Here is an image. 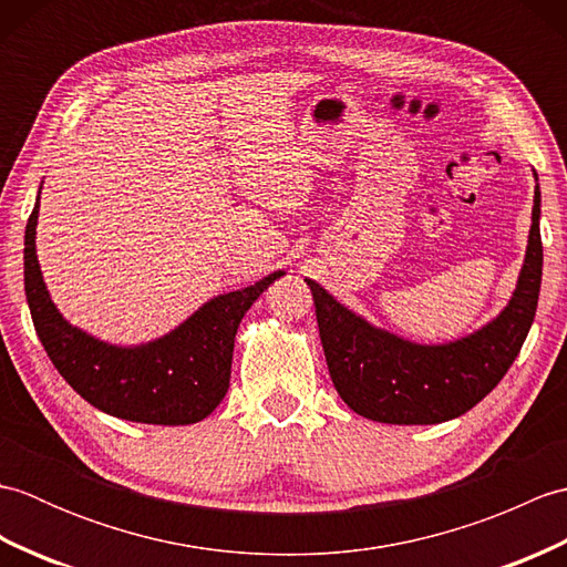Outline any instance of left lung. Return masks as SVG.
I'll return each mask as SVG.
<instances>
[{"instance_id":"obj_1","label":"left lung","mask_w":567,"mask_h":567,"mask_svg":"<svg viewBox=\"0 0 567 567\" xmlns=\"http://www.w3.org/2000/svg\"><path fill=\"white\" fill-rule=\"evenodd\" d=\"M540 192H534L532 234L512 302L485 329L443 346H419L370 327L307 280L333 388L355 414L382 424H441L465 414L497 388L532 329L544 246Z\"/></svg>"}]
</instances>
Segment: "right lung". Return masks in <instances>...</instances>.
Listing matches in <instances>:
<instances>
[{
    "mask_svg": "<svg viewBox=\"0 0 567 567\" xmlns=\"http://www.w3.org/2000/svg\"><path fill=\"white\" fill-rule=\"evenodd\" d=\"M35 219L39 202L23 238V290L35 333L70 388L102 412L141 424L179 426L209 416L228 390L240 319L282 272L214 297L158 341L118 348L92 339L58 315L35 258Z\"/></svg>",
    "mask_w": 567,
    "mask_h": 567,
    "instance_id": "add662e5",
    "label": "right lung"
}]
</instances>
